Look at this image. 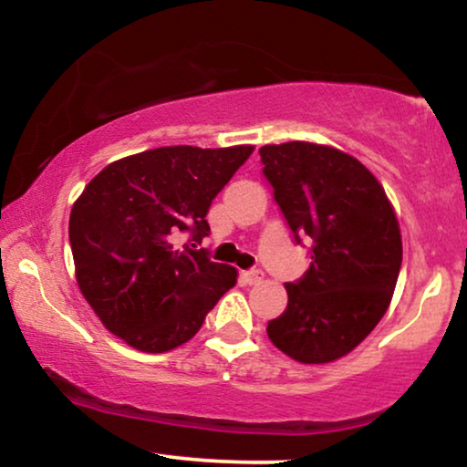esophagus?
<instances>
[{"mask_svg": "<svg viewBox=\"0 0 467 467\" xmlns=\"http://www.w3.org/2000/svg\"><path fill=\"white\" fill-rule=\"evenodd\" d=\"M240 276H242V280H244L246 285H257L259 280L264 278V274H261L259 270H246V272H242Z\"/></svg>", "mask_w": 467, "mask_h": 467, "instance_id": "34e87169", "label": "esophagus"}]
</instances>
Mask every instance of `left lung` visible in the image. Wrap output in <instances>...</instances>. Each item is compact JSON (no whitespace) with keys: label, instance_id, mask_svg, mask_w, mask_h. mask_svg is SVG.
Listing matches in <instances>:
<instances>
[{"label":"left lung","instance_id":"obj_1","mask_svg":"<svg viewBox=\"0 0 467 467\" xmlns=\"http://www.w3.org/2000/svg\"><path fill=\"white\" fill-rule=\"evenodd\" d=\"M297 244L312 240L310 267L286 283L289 304L267 323L274 347L299 363H329L369 336L391 304L401 234L391 202L361 161L312 142L259 149Z\"/></svg>","mask_w":467,"mask_h":467}]
</instances>
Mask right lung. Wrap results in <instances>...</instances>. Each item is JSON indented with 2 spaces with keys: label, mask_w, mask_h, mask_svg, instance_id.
<instances>
[{
  "label": "right lung",
  "mask_w": 467,
  "mask_h": 467,
  "mask_svg": "<svg viewBox=\"0 0 467 467\" xmlns=\"http://www.w3.org/2000/svg\"><path fill=\"white\" fill-rule=\"evenodd\" d=\"M253 150L161 146L87 184L69 214V244L80 293L110 334L165 353L200 331L238 272L197 244L210 234V203Z\"/></svg>",
  "instance_id": "1"
}]
</instances>
